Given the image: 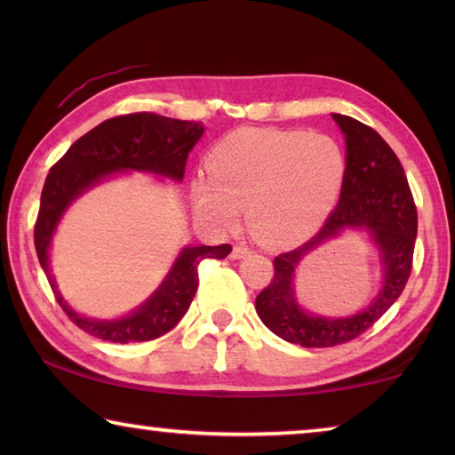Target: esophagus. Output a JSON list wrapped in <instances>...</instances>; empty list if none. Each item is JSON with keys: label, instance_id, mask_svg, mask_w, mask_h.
<instances>
[{"label": "esophagus", "instance_id": "34e87169", "mask_svg": "<svg viewBox=\"0 0 455 455\" xmlns=\"http://www.w3.org/2000/svg\"><path fill=\"white\" fill-rule=\"evenodd\" d=\"M251 252V249L249 246H244V244H235V249H233V252H230V257L233 259H243V257H246Z\"/></svg>", "mask_w": 455, "mask_h": 455}]
</instances>
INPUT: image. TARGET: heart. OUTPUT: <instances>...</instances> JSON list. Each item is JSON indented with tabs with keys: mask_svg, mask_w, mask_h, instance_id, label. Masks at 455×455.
I'll return each instance as SVG.
<instances>
[{
	"mask_svg": "<svg viewBox=\"0 0 455 455\" xmlns=\"http://www.w3.org/2000/svg\"><path fill=\"white\" fill-rule=\"evenodd\" d=\"M206 168L211 179L190 182L200 217L230 228L244 209L246 225L260 243L291 244L327 219L343 188L347 158L327 134L244 128L214 146Z\"/></svg>",
	"mask_w": 455,
	"mask_h": 455,
	"instance_id": "b5f03b06",
	"label": "heart"
}]
</instances>
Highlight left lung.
Instances as JSON below:
<instances>
[{
  "label": "left lung",
  "instance_id": "1",
  "mask_svg": "<svg viewBox=\"0 0 455 455\" xmlns=\"http://www.w3.org/2000/svg\"><path fill=\"white\" fill-rule=\"evenodd\" d=\"M345 134L347 171L333 212L305 244L275 259V276L259 292L255 307L260 321L275 335L301 347H335L365 333L394 305L411 275L418 211L403 166L389 144L351 116L333 114ZM345 228H365L380 251L384 284L380 295L349 318H321L296 303L291 276L305 254Z\"/></svg>",
  "mask_w": 455,
  "mask_h": 455
}]
</instances>
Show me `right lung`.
<instances>
[{
	"instance_id": "obj_1",
	"label": "right lung",
	"mask_w": 455,
	"mask_h": 455,
	"mask_svg": "<svg viewBox=\"0 0 455 455\" xmlns=\"http://www.w3.org/2000/svg\"><path fill=\"white\" fill-rule=\"evenodd\" d=\"M203 134L204 126L200 122L174 120L152 112L124 114L92 128L50 168L34 227L36 252L56 301L82 331L112 343H140L158 339L188 311L198 287V265L204 259H225L233 251L230 244L187 246L148 301L128 317L114 321L90 319L72 311V307L60 295L50 273L48 251L52 236L61 214L76 198L106 176L120 171L154 172L180 182L188 152Z\"/></svg>"
}]
</instances>
